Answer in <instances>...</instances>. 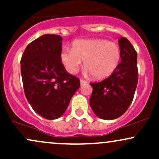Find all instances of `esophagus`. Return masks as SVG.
<instances>
[{"label":"esophagus","mask_w":159,"mask_h":159,"mask_svg":"<svg viewBox=\"0 0 159 159\" xmlns=\"http://www.w3.org/2000/svg\"><path fill=\"white\" fill-rule=\"evenodd\" d=\"M80 83H81V85H84V84H87V81H84V80L81 79L80 80Z\"/></svg>","instance_id":"esophagus-1"}]
</instances>
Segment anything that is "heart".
I'll return each mask as SVG.
<instances>
[{
  "instance_id": "heart-1",
  "label": "heart",
  "mask_w": 159,
  "mask_h": 159,
  "mask_svg": "<svg viewBox=\"0 0 159 159\" xmlns=\"http://www.w3.org/2000/svg\"><path fill=\"white\" fill-rule=\"evenodd\" d=\"M120 48L114 42L104 39H80L73 42L72 48L61 53V61L69 73L75 74L83 61L84 73L95 79L111 75L120 61Z\"/></svg>"
}]
</instances>
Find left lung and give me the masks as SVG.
<instances>
[{
    "mask_svg": "<svg viewBox=\"0 0 159 159\" xmlns=\"http://www.w3.org/2000/svg\"><path fill=\"white\" fill-rule=\"evenodd\" d=\"M119 45L121 62L116 70L103 81L90 83V107L95 114L103 120L116 119L127 111L138 84L136 51L125 37H120Z\"/></svg>",
    "mask_w": 159,
    "mask_h": 159,
    "instance_id": "obj_1",
    "label": "left lung"
}]
</instances>
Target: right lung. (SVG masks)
Returning a JSON list of instances; mask_svg holds the SVG:
<instances>
[{
    "label": "right lung",
    "instance_id": "add662e5",
    "mask_svg": "<svg viewBox=\"0 0 159 159\" xmlns=\"http://www.w3.org/2000/svg\"><path fill=\"white\" fill-rule=\"evenodd\" d=\"M62 37L45 34L30 43L21 59V73L27 101L47 120L64 114L80 87L79 79L68 73L61 62Z\"/></svg>",
    "mask_w": 159,
    "mask_h": 159
}]
</instances>
